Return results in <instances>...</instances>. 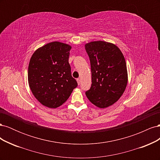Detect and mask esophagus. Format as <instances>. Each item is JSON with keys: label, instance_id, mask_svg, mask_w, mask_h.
Listing matches in <instances>:
<instances>
[{"label": "esophagus", "instance_id": "34e87169", "mask_svg": "<svg viewBox=\"0 0 160 160\" xmlns=\"http://www.w3.org/2000/svg\"><path fill=\"white\" fill-rule=\"evenodd\" d=\"M77 83H78V85H80V83H81L80 79H77Z\"/></svg>", "mask_w": 160, "mask_h": 160}]
</instances>
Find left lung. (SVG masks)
<instances>
[{
	"label": "left lung",
	"mask_w": 160,
	"mask_h": 160,
	"mask_svg": "<svg viewBox=\"0 0 160 160\" xmlns=\"http://www.w3.org/2000/svg\"><path fill=\"white\" fill-rule=\"evenodd\" d=\"M89 57L91 86L85 92L91 102L99 108L115 103L128 84V71L124 56L112 43L93 41L85 45Z\"/></svg>",
	"instance_id": "obj_1"
}]
</instances>
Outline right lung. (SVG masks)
I'll list each match as a JSON object with an SVG mask.
<instances>
[{
	"label": "right lung",
	"mask_w": 160,
	"mask_h": 160,
	"mask_svg": "<svg viewBox=\"0 0 160 160\" xmlns=\"http://www.w3.org/2000/svg\"><path fill=\"white\" fill-rule=\"evenodd\" d=\"M71 49L65 43L52 42L38 49L31 58L28 85L35 98L46 107H59L77 87L69 63Z\"/></svg>",
	"instance_id": "right-lung-1"
}]
</instances>
